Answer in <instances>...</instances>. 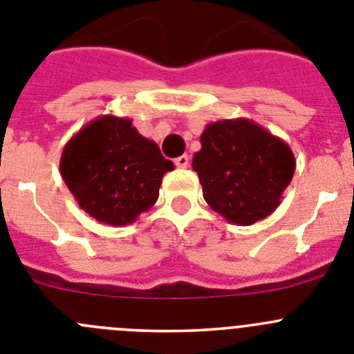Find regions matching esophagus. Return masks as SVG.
I'll list each match as a JSON object with an SVG mask.
<instances>
[{
  "mask_svg": "<svg viewBox=\"0 0 354 354\" xmlns=\"http://www.w3.org/2000/svg\"><path fill=\"white\" fill-rule=\"evenodd\" d=\"M175 165H177L179 168H187V167H189V156H187V154L179 156V158L175 160Z\"/></svg>",
  "mask_w": 354,
  "mask_h": 354,
  "instance_id": "esophagus-1",
  "label": "esophagus"
}]
</instances>
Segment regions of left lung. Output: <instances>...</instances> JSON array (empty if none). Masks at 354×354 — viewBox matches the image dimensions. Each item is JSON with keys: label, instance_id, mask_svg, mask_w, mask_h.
<instances>
[{"label": "left lung", "instance_id": "left-lung-1", "mask_svg": "<svg viewBox=\"0 0 354 354\" xmlns=\"http://www.w3.org/2000/svg\"><path fill=\"white\" fill-rule=\"evenodd\" d=\"M193 156L203 198L228 223L254 225L270 216L293 179L290 145L249 119H223L203 129Z\"/></svg>", "mask_w": 354, "mask_h": 354}]
</instances>
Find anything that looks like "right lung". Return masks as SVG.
<instances>
[{
    "label": "right lung",
    "instance_id": "obj_1",
    "mask_svg": "<svg viewBox=\"0 0 354 354\" xmlns=\"http://www.w3.org/2000/svg\"><path fill=\"white\" fill-rule=\"evenodd\" d=\"M174 163L131 119L100 115L66 142L59 171L79 207L96 221L126 226L158 200Z\"/></svg>",
    "mask_w": 354,
    "mask_h": 354
}]
</instances>
